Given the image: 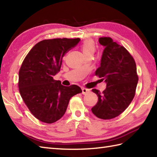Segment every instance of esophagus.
<instances>
[{
    "instance_id": "1",
    "label": "esophagus",
    "mask_w": 157,
    "mask_h": 157,
    "mask_svg": "<svg viewBox=\"0 0 157 157\" xmlns=\"http://www.w3.org/2000/svg\"><path fill=\"white\" fill-rule=\"evenodd\" d=\"M82 94H87L88 92H90V90H88V89H87V88H82Z\"/></svg>"
}]
</instances>
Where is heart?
Here are the masks:
<instances>
[{"mask_svg":"<svg viewBox=\"0 0 157 157\" xmlns=\"http://www.w3.org/2000/svg\"><path fill=\"white\" fill-rule=\"evenodd\" d=\"M81 48L85 55L94 54L95 51V44L91 40H86L82 44Z\"/></svg>","mask_w":157,"mask_h":157,"instance_id":"heart-1","label":"heart"}]
</instances>
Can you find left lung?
<instances>
[{
    "mask_svg": "<svg viewBox=\"0 0 157 157\" xmlns=\"http://www.w3.org/2000/svg\"><path fill=\"white\" fill-rule=\"evenodd\" d=\"M98 42L105 49L95 74L105 80L106 88L102 93L92 89L98 101L92 112L100 119H110L119 116L131 103L138 77L134 59L123 46L111 38H100Z\"/></svg>",
    "mask_w": 157,
    "mask_h": 157,
    "instance_id": "1",
    "label": "left lung"
}]
</instances>
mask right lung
I'll use <instances>...</instances> for the list:
<instances>
[{
  "label": "right lung",
  "instance_id": "right-lung-1",
  "mask_svg": "<svg viewBox=\"0 0 157 157\" xmlns=\"http://www.w3.org/2000/svg\"><path fill=\"white\" fill-rule=\"evenodd\" d=\"M79 41V38L44 40L30 50L23 61L19 72V92L40 121H58L65 113L70 98L82 92L78 86H65L53 79L60 71L63 56Z\"/></svg>",
  "mask_w": 157,
  "mask_h": 157
}]
</instances>
